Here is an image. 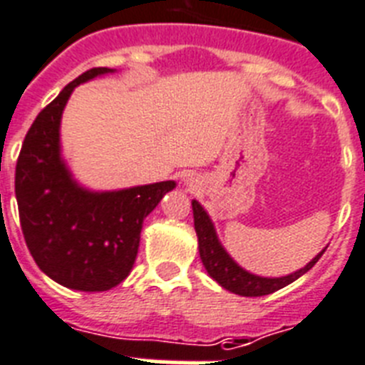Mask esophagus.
<instances>
[{"label":"esophagus","mask_w":365,"mask_h":365,"mask_svg":"<svg viewBox=\"0 0 365 365\" xmlns=\"http://www.w3.org/2000/svg\"><path fill=\"white\" fill-rule=\"evenodd\" d=\"M186 185H188V186H194V180H192V179H190V177H188V179H186Z\"/></svg>","instance_id":"esophagus-1"}]
</instances>
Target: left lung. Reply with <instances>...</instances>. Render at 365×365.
Listing matches in <instances>:
<instances>
[{
	"mask_svg": "<svg viewBox=\"0 0 365 365\" xmlns=\"http://www.w3.org/2000/svg\"><path fill=\"white\" fill-rule=\"evenodd\" d=\"M192 210H194V227L199 242V255H201V262H203L205 269H207L208 275L212 277L221 288L229 289V292H232V294L236 295H244V297H260V295L273 294L277 289L292 284L294 280H297L299 277L304 275L308 269H312L314 264L322 258V255L325 253L327 249L325 247L322 253L316 255L307 266L297 269V272L289 273V275L286 277L253 275V273H249L247 269H244L242 266H238V264L232 260V257L227 253L225 247H223L220 240H217L212 220H210L207 210H205L195 199L192 201Z\"/></svg>",
	"mask_w": 365,
	"mask_h": 365,
	"instance_id": "8db88e82",
	"label": "left lung"
}]
</instances>
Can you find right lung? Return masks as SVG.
<instances>
[{"label":"right lung","instance_id":"right-lung-1","mask_svg":"<svg viewBox=\"0 0 365 365\" xmlns=\"http://www.w3.org/2000/svg\"><path fill=\"white\" fill-rule=\"evenodd\" d=\"M110 68H92L62 88L27 130L16 162L18 212L36 266L58 284L107 292L133 269L145 217L175 180L92 192L61 155V118L71 92Z\"/></svg>","mask_w":365,"mask_h":365}]
</instances>
